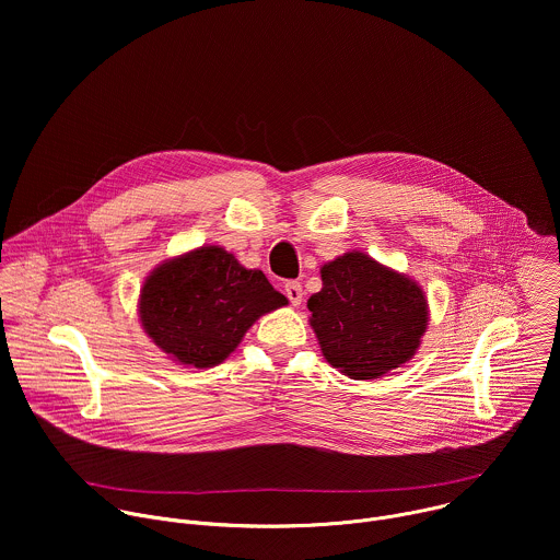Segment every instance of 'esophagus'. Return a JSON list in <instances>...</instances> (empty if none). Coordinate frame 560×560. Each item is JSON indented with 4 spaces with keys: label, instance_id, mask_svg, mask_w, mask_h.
<instances>
[{
    "label": "esophagus",
    "instance_id": "esophagus-1",
    "mask_svg": "<svg viewBox=\"0 0 560 560\" xmlns=\"http://www.w3.org/2000/svg\"><path fill=\"white\" fill-rule=\"evenodd\" d=\"M283 292H285V296H288V301H290L292 305H299L301 299H303V288H301L299 281H288L285 288H283Z\"/></svg>",
    "mask_w": 560,
    "mask_h": 560
}]
</instances>
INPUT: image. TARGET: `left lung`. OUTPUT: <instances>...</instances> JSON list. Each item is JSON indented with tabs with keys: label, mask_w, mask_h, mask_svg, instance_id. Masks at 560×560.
Wrapping results in <instances>:
<instances>
[{
	"label": "left lung",
	"mask_w": 560,
	"mask_h": 560,
	"mask_svg": "<svg viewBox=\"0 0 560 560\" xmlns=\"http://www.w3.org/2000/svg\"><path fill=\"white\" fill-rule=\"evenodd\" d=\"M322 279L307 310L330 365L365 381L412 359L428 328V303L415 281L363 253L330 261Z\"/></svg>",
	"instance_id": "obj_1"
}]
</instances>
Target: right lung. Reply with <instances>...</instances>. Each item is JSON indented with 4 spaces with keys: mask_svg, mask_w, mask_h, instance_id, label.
Listing matches in <instances>:
<instances>
[{
    "mask_svg": "<svg viewBox=\"0 0 560 560\" xmlns=\"http://www.w3.org/2000/svg\"><path fill=\"white\" fill-rule=\"evenodd\" d=\"M261 270H246L217 246L159 266L141 290V324L175 361L221 363L257 318L285 305Z\"/></svg>",
    "mask_w": 560,
    "mask_h": 560,
    "instance_id": "right-lung-1",
    "label": "right lung"
}]
</instances>
